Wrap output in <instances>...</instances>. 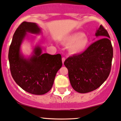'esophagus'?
<instances>
[{
    "label": "esophagus",
    "mask_w": 121,
    "mask_h": 121,
    "mask_svg": "<svg viewBox=\"0 0 121 121\" xmlns=\"http://www.w3.org/2000/svg\"><path fill=\"white\" fill-rule=\"evenodd\" d=\"M65 60V58H64V57H63V58H62V63H63V64H64Z\"/></svg>",
    "instance_id": "esophagus-1"
}]
</instances>
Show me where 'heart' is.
I'll return each instance as SVG.
<instances>
[{
	"instance_id": "heart-1",
	"label": "heart",
	"mask_w": 121,
	"mask_h": 121,
	"mask_svg": "<svg viewBox=\"0 0 121 121\" xmlns=\"http://www.w3.org/2000/svg\"><path fill=\"white\" fill-rule=\"evenodd\" d=\"M65 46H68V51L72 54H78L84 53L88 49L90 40L84 33L77 31L70 34L62 40Z\"/></svg>"
}]
</instances>
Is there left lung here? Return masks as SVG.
I'll return each instance as SVG.
<instances>
[{
    "instance_id": "obj_1",
    "label": "left lung",
    "mask_w": 121,
    "mask_h": 121,
    "mask_svg": "<svg viewBox=\"0 0 121 121\" xmlns=\"http://www.w3.org/2000/svg\"><path fill=\"white\" fill-rule=\"evenodd\" d=\"M101 39L85 52L69 57L64 61L71 85L80 93L91 92L99 87L109 75L113 48L108 31L100 26L95 33Z\"/></svg>"
}]
</instances>
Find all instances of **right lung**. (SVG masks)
Instances as JSON below:
<instances>
[{"mask_svg":"<svg viewBox=\"0 0 121 121\" xmlns=\"http://www.w3.org/2000/svg\"><path fill=\"white\" fill-rule=\"evenodd\" d=\"M27 33L37 35L42 31L36 23L27 22L16 29L9 50L11 74L17 84L26 92L44 94L51 90L56 74L61 67V56L43 53L41 46L36 44L31 55L26 57L21 52V46L25 39L29 37Z\"/></svg>","mask_w":121,"mask_h":121,"instance_id":"obj_1","label":"right lung"}]
</instances>
